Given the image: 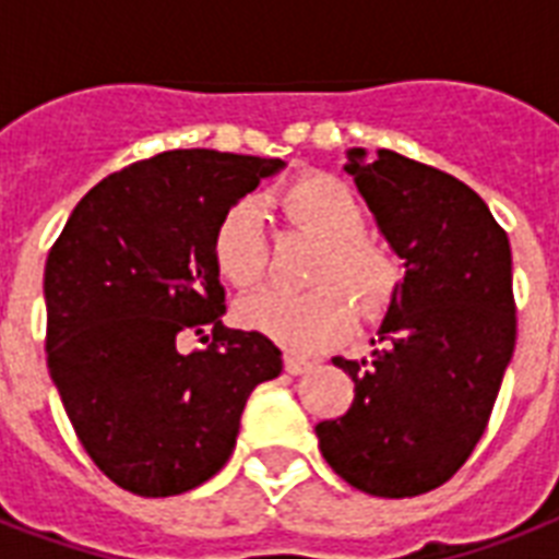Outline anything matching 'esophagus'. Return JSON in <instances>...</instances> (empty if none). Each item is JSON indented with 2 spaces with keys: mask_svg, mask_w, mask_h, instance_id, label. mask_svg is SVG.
Masks as SVG:
<instances>
[{
  "mask_svg": "<svg viewBox=\"0 0 559 559\" xmlns=\"http://www.w3.org/2000/svg\"><path fill=\"white\" fill-rule=\"evenodd\" d=\"M310 366H313L310 359L296 357V354H284V371L287 373H305L310 371Z\"/></svg>",
  "mask_w": 559,
  "mask_h": 559,
  "instance_id": "1",
  "label": "esophagus"
}]
</instances>
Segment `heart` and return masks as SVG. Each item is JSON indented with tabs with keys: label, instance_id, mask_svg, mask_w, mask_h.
Returning a JSON list of instances; mask_svg holds the SVG:
<instances>
[{
	"label": "heart",
	"instance_id": "obj_1",
	"mask_svg": "<svg viewBox=\"0 0 559 559\" xmlns=\"http://www.w3.org/2000/svg\"><path fill=\"white\" fill-rule=\"evenodd\" d=\"M272 202L293 223L322 240L313 289L270 287L240 301L246 328L266 333L293 350H322L345 340L357 322L352 292L366 313H380L397 296L403 266L389 246L366 235V205L348 182L331 174H305L281 188ZM211 261L228 287L249 289L263 278L270 243L261 205L231 202L211 231ZM325 284L322 285L321 281ZM340 280L352 292L335 284Z\"/></svg>",
	"mask_w": 559,
	"mask_h": 559
}]
</instances>
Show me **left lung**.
I'll return each mask as SVG.
<instances>
[{"instance_id":"left-lung-1","label":"left lung","mask_w":559,"mask_h":559,"mask_svg":"<svg viewBox=\"0 0 559 559\" xmlns=\"http://www.w3.org/2000/svg\"><path fill=\"white\" fill-rule=\"evenodd\" d=\"M406 278L368 359L336 357L354 403L316 426L350 487L382 499L429 493L476 450L516 345L511 243L469 186L394 151L345 165Z\"/></svg>"}]
</instances>
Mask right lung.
<instances>
[{"mask_svg": "<svg viewBox=\"0 0 559 559\" xmlns=\"http://www.w3.org/2000/svg\"><path fill=\"white\" fill-rule=\"evenodd\" d=\"M284 168L217 151H168L92 188L46 261V362L95 467L159 499L209 481L235 450L258 382L281 350L219 322L211 261L219 214ZM209 341L182 355L186 335Z\"/></svg>", "mask_w": 559, "mask_h": 559, "instance_id": "add662e5", "label": "right lung"}]
</instances>
